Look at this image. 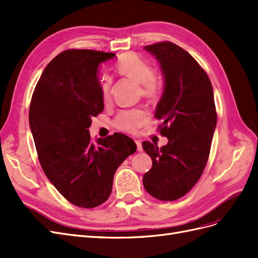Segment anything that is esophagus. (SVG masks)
<instances>
[{
    "mask_svg": "<svg viewBox=\"0 0 258 258\" xmlns=\"http://www.w3.org/2000/svg\"><path fill=\"white\" fill-rule=\"evenodd\" d=\"M137 147H138V152H142L143 151V147H142V143L140 141H136Z\"/></svg>",
    "mask_w": 258,
    "mask_h": 258,
    "instance_id": "esophagus-1",
    "label": "esophagus"
}]
</instances>
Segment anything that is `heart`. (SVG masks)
Here are the masks:
<instances>
[{
  "instance_id": "obj_1",
  "label": "heart",
  "mask_w": 258,
  "mask_h": 258,
  "mask_svg": "<svg viewBox=\"0 0 258 258\" xmlns=\"http://www.w3.org/2000/svg\"><path fill=\"white\" fill-rule=\"evenodd\" d=\"M115 72L140 84L142 96L150 102L157 101L162 93L161 77L153 72L152 66L146 60L135 52H124L116 60L114 64ZM101 97L104 102L108 101L111 96L112 84L110 79L103 77L100 82ZM150 119V115L142 108H132L118 113L114 119V126L123 132L135 134L143 127Z\"/></svg>"
}]
</instances>
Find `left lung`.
Returning <instances> with one entry per match:
<instances>
[{
  "label": "left lung",
  "mask_w": 258,
  "mask_h": 258,
  "mask_svg": "<svg viewBox=\"0 0 258 258\" xmlns=\"http://www.w3.org/2000/svg\"><path fill=\"white\" fill-rule=\"evenodd\" d=\"M159 61L165 91L155 117L167 145L143 142L153 160L143 176L146 191L161 201H174L199 181L209 159L217 114L208 74L185 49L172 42L145 46Z\"/></svg>",
  "instance_id": "1"
}]
</instances>
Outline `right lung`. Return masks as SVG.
<instances>
[{
    "instance_id": "obj_1",
    "label": "right lung",
    "mask_w": 258,
    "mask_h": 258,
    "mask_svg": "<svg viewBox=\"0 0 258 258\" xmlns=\"http://www.w3.org/2000/svg\"><path fill=\"white\" fill-rule=\"evenodd\" d=\"M114 56L91 49L60 52L45 68L31 99L30 128L44 173L80 208L105 202L117 168L137 151L124 135L97 141L89 135L91 118L104 108L98 67Z\"/></svg>"
}]
</instances>
